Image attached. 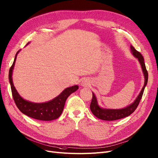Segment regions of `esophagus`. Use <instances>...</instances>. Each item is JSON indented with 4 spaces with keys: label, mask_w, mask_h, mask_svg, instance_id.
Listing matches in <instances>:
<instances>
[{
    "label": "esophagus",
    "mask_w": 158,
    "mask_h": 158,
    "mask_svg": "<svg viewBox=\"0 0 158 158\" xmlns=\"http://www.w3.org/2000/svg\"><path fill=\"white\" fill-rule=\"evenodd\" d=\"M81 85H83V86H85V85H87V83H86V81H84L82 82Z\"/></svg>",
    "instance_id": "1"
}]
</instances>
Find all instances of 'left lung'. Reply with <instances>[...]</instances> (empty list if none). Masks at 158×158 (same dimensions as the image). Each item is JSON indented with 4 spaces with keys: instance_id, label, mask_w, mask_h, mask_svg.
Returning <instances> with one entry per match:
<instances>
[{
    "instance_id": "8db88e82",
    "label": "left lung",
    "mask_w": 158,
    "mask_h": 158,
    "mask_svg": "<svg viewBox=\"0 0 158 158\" xmlns=\"http://www.w3.org/2000/svg\"><path fill=\"white\" fill-rule=\"evenodd\" d=\"M130 50H131V53H132L133 56L138 59L141 64L144 77H145V83H144V86H143L139 94L138 95V97L136 98V99L134 100L132 103L121 109H110L101 108L98 104L97 98H96L95 94L92 92V99L90 103V110L92 114L95 117H97L100 119L105 121H114L126 118L135 111V110L137 108L139 103L144 90H145V88L147 85L148 75L147 70L146 69L145 64L144 63V58L142 56V55L139 52L137 51L134 48V47L132 45L130 46Z\"/></svg>"
}]
</instances>
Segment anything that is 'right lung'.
I'll list each match as a JSON object with an SVG mask.
<instances>
[{"mask_svg":"<svg viewBox=\"0 0 158 158\" xmlns=\"http://www.w3.org/2000/svg\"><path fill=\"white\" fill-rule=\"evenodd\" d=\"M29 43L27 44L26 46ZM20 50L17 52L14 61L9 71V81L11 85L12 95L17 108L23 114L37 120L52 121L59 118L63 111L66 99L70 94L77 90L79 86L74 85L66 88L56 98L45 102H33L23 99L17 91L12 79L13 70L17 54Z\"/></svg>","mask_w":158,"mask_h":158,"instance_id":"obj_1","label":"right lung"}]
</instances>
